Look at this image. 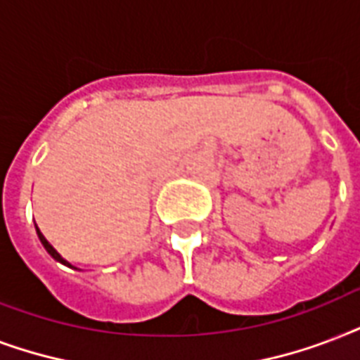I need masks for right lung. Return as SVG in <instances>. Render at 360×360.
<instances>
[{"instance_id":"1","label":"right lung","mask_w":360,"mask_h":360,"mask_svg":"<svg viewBox=\"0 0 360 360\" xmlns=\"http://www.w3.org/2000/svg\"><path fill=\"white\" fill-rule=\"evenodd\" d=\"M37 236H39V240H41V244H43V248H44V250H46V252H49V255H50V257H52V259H56V261H58V263L65 264V266H69V269H75L73 264H71V263H67L65 259L61 257L60 253L56 252L54 248L50 246V244H49V240H46V238H44V236L41 235V231H39V229H37Z\"/></svg>"}]
</instances>
